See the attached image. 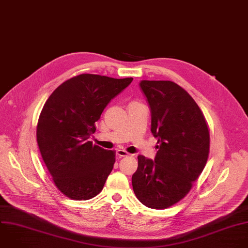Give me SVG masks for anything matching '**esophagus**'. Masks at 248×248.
Wrapping results in <instances>:
<instances>
[{"mask_svg": "<svg viewBox=\"0 0 248 248\" xmlns=\"http://www.w3.org/2000/svg\"><path fill=\"white\" fill-rule=\"evenodd\" d=\"M117 154H118V155H120V156H127V155H130L128 152H126V151L124 150V149H118V150H117Z\"/></svg>", "mask_w": 248, "mask_h": 248, "instance_id": "1", "label": "esophagus"}]
</instances>
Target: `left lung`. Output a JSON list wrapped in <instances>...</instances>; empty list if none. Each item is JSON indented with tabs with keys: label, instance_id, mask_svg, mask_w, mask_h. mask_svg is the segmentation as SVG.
<instances>
[{
	"label": "left lung",
	"instance_id": "8db88e82",
	"mask_svg": "<svg viewBox=\"0 0 248 248\" xmlns=\"http://www.w3.org/2000/svg\"><path fill=\"white\" fill-rule=\"evenodd\" d=\"M139 85L151 108V131L158 150L155 160L138 155L132 187L144 205L163 209L181 201L202 172L209 129L196 101L175 82L141 80Z\"/></svg>",
	"mask_w": 248,
	"mask_h": 248
}]
</instances>
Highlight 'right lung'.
Masks as SVG:
<instances>
[{
  "mask_svg": "<svg viewBox=\"0 0 248 248\" xmlns=\"http://www.w3.org/2000/svg\"><path fill=\"white\" fill-rule=\"evenodd\" d=\"M132 78L81 74L61 84L45 103L37 125V142L57 189L69 199L97 196L111 173L116 152L90 137L108 103Z\"/></svg>",
  "mask_w": 248,
  "mask_h": 248,
  "instance_id": "add662e5",
  "label": "right lung"
}]
</instances>
